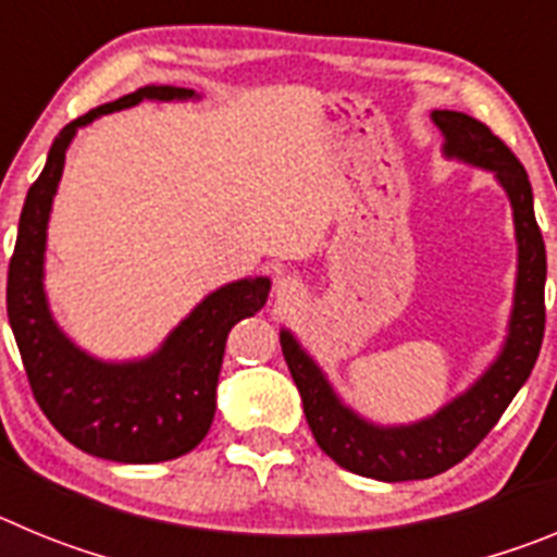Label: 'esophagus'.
Masks as SVG:
<instances>
[{
	"instance_id": "obj_1",
	"label": "esophagus",
	"mask_w": 557,
	"mask_h": 557,
	"mask_svg": "<svg viewBox=\"0 0 557 557\" xmlns=\"http://www.w3.org/2000/svg\"><path fill=\"white\" fill-rule=\"evenodd\" d=\"M275 293H278V298L287 304H295L298 301V295H301V289H298V282L295 278H282L278 282V287H275Z\"/></svg>"
}]
</instances>
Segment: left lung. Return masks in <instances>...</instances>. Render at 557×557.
Instances as JSON below:
<instances>
[{"label":"left lung","mask_w":557,"mask_h":557,"mask_svg":"<svg viewBox=\"0 0 557 557\" xmlns=\"http://www.w3.org/2000/svg\"><path fill=\"white\" fill-rule=\"evenodd\" d=\"M432 120L444 131L446 152L496 172L513 206L519 278H516V304L505 351L469 393H462L441 412L421 424L385 430L368 424L348 407L339 405L321 368L301 351L293 334L282 332L284 359L295 387L301 393L304 416L318 446L346 471L382 482L426 480L466 460L482 444V437L494 430L519 387L528 382L547 323V307H544L547 250L535 223L533 186L528 172L513 150L488 125H482L469 113L435 111Z\"/></svg>","instance_id":"1"}]
</instances>
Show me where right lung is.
Wrapping results in <instances>:
<instances>
[{
  "mask_svg": "<svg viewBox=\"0 0 557 557\" xmlns=\"http://www.w3.org/2000/svg\"><path fill=\"white\" fill-rule=\"evenodd\" d=\"M191 97L189 88L145 86L69 122L52 141L18 218L16 248L8 268V318L29 391L69 444L116 462H161L186 455L206 437L218 407V376L231 326L264 307L268 278H245L211 293L166 337L159 354L141 362L108 366L75 348L52 323L44 298V245L52 195L66 147L77 127L102 113L141 100Z\"/></svg>",
  "mask_w": 557,
  "mask_h": 557,
  "instance_id": "add662e5",
  "label": "right lung"
}]
</instances>
